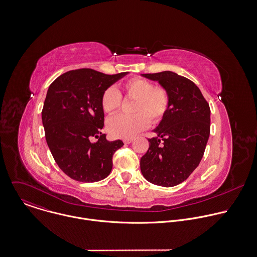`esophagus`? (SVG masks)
Segmentation results:
<instances>
[{
  "label": "esophagus",
  "mask_w": 257,
  "mask_h": 257,
  "mask_svg": "<svg viewBox=\"0 0 257 257\" xmlns=\"http://www.w3.org/2000/svg\"><path fill=\"white\" fill-rule=\"evenodd\" d=\"M132 141H133V138H126V139L123 140V142H124L125 144H130Z\"/></svg>",
  "instance_id": "34e87169"
}]
</instances>
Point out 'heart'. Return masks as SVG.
<instances>
[{
  "mask_svg": "<svg viewBox=\"0 0 257 257\" xmlns=\"http://www.w3.org/2000/svg\"><path fill=\"white\" fill-rule=\"evenodd\" d=\"M122 91L127 98L135 99L132 106L133 115H117L107 123L108 132L115 138H131L152 123L159 122L167 113L170 97L166 89L146 79L133 78L122 85ZM122 103L121 94L114 88H107L101 98L105 113L113 114L119 110Z\"/></svg>",
  "mask_w": 257,
  "mask_h": 257,
  "instance_id": "obj_1",
  "label": "heart"
}]
</instances>
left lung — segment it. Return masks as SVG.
<instances>
[{"mask_svg":"<svg viewBox=\"0 0 257 257\" xmlns=\"http://www.w3.org/2000/svg\"><path fill=\"white\" fill-rule=\"evenodd\" d=\"M141 76L167 90L170 105L140 160L144 178L159 186L182 183L199 165L210 134V108L199 88L171 71Z\"/></svg>","mask_w":257,"mask_h":257,"instance_id":"obj_1","label":"left lung"}]
</instances>
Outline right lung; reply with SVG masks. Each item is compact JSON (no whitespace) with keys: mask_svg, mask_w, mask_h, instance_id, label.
Here are the masks:
<instances>
[{"mask_svg":"<svg viewBox=\"0 0 257 257\" xmlns=\"http://www.w3.org/2000/svg\"><path fill=\"white\" fill-rule=\"evenodd\" d=\"M127 74L78 69L62 74L50 85L42 110L46 141L60 169L72 179L96 182L110 174L113 155L124 143L108 141L101 132V98Z\"/></svg>","mask_w":257,"mask_h":257,"instance_id":"right-lung-1","label":"right lung"}]
</instances>
